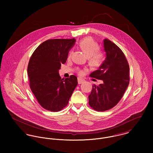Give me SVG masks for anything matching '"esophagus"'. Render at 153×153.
Returning a JSON list of instances; mask_svg holds the SVG:
<instances>
[{"instance_id":"34e87169","label":"esophagus","mask_w":153,"mask_h":153,"mask_svg":"<svg viewBox=\"0 0 153 153\" xmlns=\"http://www.w3.org/2000/svg\"><path fill=\"white\" fill-rule=\"evenodd\" d=\"M84 82V81L83 79H81L79 78H78V84H81L83 83Z\"/></svg>"}]
</instances>
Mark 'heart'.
<instances>
[{
  "instance_id": "b5f03b06",
  "label": "heart",
  "mask_w": 153,
  "mask_h": 153,
  "mask_svg": "<svg viewBox=\"0 0 153 153\" xmlns=\"http://www.w3.org/2000/svg\"><path fill=\"white\" fill-rule=\"evenodd\" d=\"M81 49L85 53L89 58V62L91 65L99 66L101 65L104 61V55L99 52V45L90 38H85L81 40L79 44ZM72 55L71 51L68 55V58H70ZM79 74L81 75L82 71L79 70Z\"/></svg>"
}]
</instances>
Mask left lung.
I'll list each match as a JSON object with an SVG mask.
<instances>
[{
  "mask_svg": "<svg viewBox=\"0 0 153 153\" xmlns=\"http://www.w3.org/2000/svg\"><path fill=\"white\" fill-rule=\"evenodd\" d=\"M105 59L99 69L90 76L102 80V84L94 85L88 96L90 107L97 111L113 108L121 99L128 86L129 65L120 48L109 39H104Z\"/></svg>",
  "mask_w": 153,
  "mask_h": 153,
  "instance_id": "8db88e82",
  "label": "left lung"
}]
</instances>
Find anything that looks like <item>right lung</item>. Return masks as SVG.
Segmentation results:
<instances>
[{"label": "right lung", "instance_id": "right-lung-1", "mask_svg": "<svg viewBox=\"0 0 153 153\" xmlns=\"http://www.w3.org/2000/svg\"><path fill=\"white\" fill-rule=\"evenodd\" d=\"M75 41L74 38L47 40L30 58L27 66L30 88L45 109L58 112L65 108L78 84L76 76L64 79L59 74L61 64L65 63Z\"/></svg>", "mask_w": 153, "mask_h": 153}]
</instances>
